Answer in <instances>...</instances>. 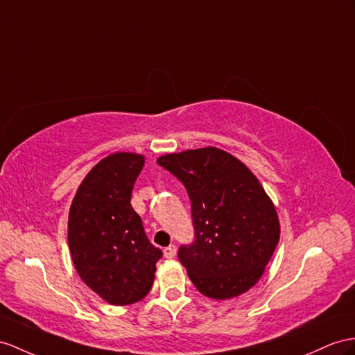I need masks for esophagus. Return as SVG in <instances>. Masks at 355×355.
<instances>
[{
	"instance_id": "1",
	"label": "esophagus",
	"mask_w": 355,
	"mask_h": 355,
	"mask_svg": "<svg viewBox=\"0 0 355 355\" xmlns=\"http://www.w3.org/2000/svg\"><path fill=\"white\" fill-rule=\"evenodd\" d=\"M177 253V248L174 246V244H171V246H168L165 250H163V255H165V258H174Z\"/></svg>"
}]
</instances>
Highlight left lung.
<instances>
[{
	"label": "left lung",
	"mask_w": 355,
	"mask_h": 355,
	"mask_svg": "<svg viewBox=\"0 0 355 355\" xmlns=\"http://www.w3.org/2000/svg\"><path fill=\"white\" fill-rule=\"evenodd\" d=\"M184 184L192 202L195 240L178 259L199 293L226 300L257 284L279 243L275 204L250 169L216 147L157 159Z\"/></svg>",
	"instance_id": "obj_1"
}]
</instances>
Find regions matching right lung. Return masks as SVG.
Instances as JSON below:
<instances>
[{"mask_svg": "<svg viewBox=\"0 0 355 355\" xmlns=\"http://www.w3.org/2000/svg\"><path fill=\"white\" fill-rule=\"evenodd\" d=\"M144 156L114 153L91 169L71 201L69 249L79 277L114 306L150 293L162 250L144 231L130 204Z\"/></svg>", "mask_w": 355, "mask_h": 355, "instance_id": "right-lung-1", "label": "right lung"}]
</instances>
